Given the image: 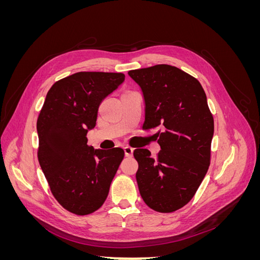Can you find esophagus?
<instances>
[{
  "label": "esophagus",
  "mask_w": 260,
  "mask_h": 260,
  "mask_svg": "<svg viewBox=\"0 0 260 260\" xmlns=\"http://www.w3.org/2000/svg\"><path fill=\"white\" fill-rule=\"evenodd\" d=\"M123 151H124L125 156H128V157L132 156V154H133V148L130 147V146H124L123 147Z\"/></svg>",
  "instance_id": "esophagus-1"
}]
</instances>
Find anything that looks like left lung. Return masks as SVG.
<instances>
[{
	"mask_svg": "<svg viewBox=\"0 0 260 260\" xmlns=\"http://www.w3.org/2000/svg\"><path fill=\"white\" fill-rule=\"evenodd\" d=\"M143 94V128L159 127L160 151L153 158L137 148V182L146 205L172 212L192 200L210 164L214 118L201 83L175 66L155 65L128 73Z\"/></svg>",
	"mask_w": 260,
	"mask_h": 260,
	"instance_id": "obj_1",
	"label": "left lung"
}]
</instances>
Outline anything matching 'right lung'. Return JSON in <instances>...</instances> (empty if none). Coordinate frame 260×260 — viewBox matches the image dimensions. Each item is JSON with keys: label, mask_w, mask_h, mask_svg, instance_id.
Returning <instances> with one entry per match:
<instances>
[{"label": "right lung", "mask_w": 260, "mask_h": 260, "mask_svg": "<svg viewBox=\"0 0 260 260\" xmlns=\"http://www.w3.org/2000/svg\"><path fill=\"white\" fill-rule=\"evenodd\" d=\"M124 81L120 73L80 72L55 82L37 121L38 158L51 192L76 215L103 205L123 159L120 147L94 149L86 135L102 102Z\"/></svg>", "instance_id": "obj_1"}]
</instances>
